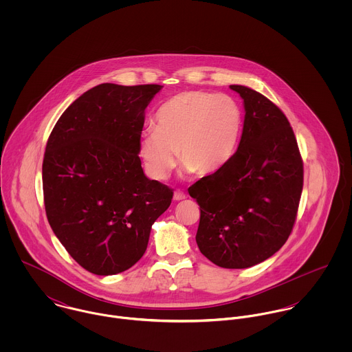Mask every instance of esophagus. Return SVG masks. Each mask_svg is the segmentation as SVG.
I'll return each instance as SVG.
<instances>
[{
  "label": "esophagus",
  "instance_id": "obj_1",
  "mask_svg": "<svg viewBox=\"0 0 352 352\" xmlns=\"http://www.w3.org/2000/svg\"><path fill=\"white\" fill-rule=\"evenodd\" d=\"M186 198H187V195H186L183 191H180V190H176L175 194H173V199H175V201H183V199H186Z\"/></svg>",
  "mask_w": 352,
  "mask_h": 352
}]
</instances>
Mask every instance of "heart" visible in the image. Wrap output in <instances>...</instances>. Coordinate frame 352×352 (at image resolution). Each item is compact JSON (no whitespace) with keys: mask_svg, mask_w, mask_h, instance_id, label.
<instances>
[{"mask_svg":"<svg viewBox=\"0 0 352 352\" xmlns=\"http://www.w3.org/2000/svg\"><path fill=\"white\" fill-rule=\"evenodd\" d=\"M243 127V107L233 96L186 91L158 108L155 129L141 138L140 155L154 180L168 177L176 151L186 172L212 173L234 155Z\"/></svg>","mask_w":352,"mask_h":352,"instance_id":"obj_1","label":"heart"}]
</instances>
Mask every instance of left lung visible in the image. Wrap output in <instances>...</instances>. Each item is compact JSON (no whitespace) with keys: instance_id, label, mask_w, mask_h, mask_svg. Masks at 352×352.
Here are the masks:
<instances>
[{"instance_id":"1","label":"left lung","mask_w":352,"mask_h":352,"mask_svg":"<svg viewBox=\"0 0 352 352\" xmlns=\"http://www.w3.org/2000/svg\"><path fill=\"white\" fill-rule=\"evenodd\" d=\"M230 89L245 108L239 149L188 192L201 207V253L222 268H248L287 241L301 199L303 162L280 108L248 87Z\"/></svg>"}]
</instances>
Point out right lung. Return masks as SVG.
<instances>
[{"label": "right lung", "mask_w": 352, "mask_h": 352, "mask_svg": "<svg viewBox=\"0 0 352 352\" xmlns=\"http://www.w3.org/2000/svg\"><path fill=\"white\" fill-rule=\"evenodd\" d=\"M161 85L100 84L60 115L43 158V197L56 239L87 271L115 275L146 251L173 190L141 166L145 109Z\"/></svg>", "instance_id": "right-lung-1"}]
</instances>
